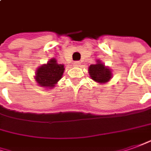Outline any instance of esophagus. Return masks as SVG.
I'll return each instance as SVG.
<instances>
[{
    "mask_svg": "<svg viewBox=\"0 0 151 151\" xmlns=\"http://www.w3.org/2000/svg\"><path fill=\"white\" fill-rule=\"evenodd\" d=\"M73 64H74V66H76V67H80L81 66V63L79 61H76V62L73 63Z\"/></svg>",
    "mask_w": 151,
    "mask_h": 151,
    "instance_id": "1",
    "label": "esophagus"
}]
</instances>
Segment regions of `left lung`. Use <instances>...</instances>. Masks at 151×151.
<instances>
[{
  "label": "left lung",
  "mask_w": 151,
  "mask_h": 151,
  "mask_svg": "<svg viewBox=\"0 0 151 151\" xmlns=\"http://www.w3.org/2000/svg\"><path fill=\"white\" fill-rule=\"evenodd\" d=\"M96 62L95 64H91L88 67L89 76L91 78L100 84L109 82L112 78V71L101 60L97 59Z\"/></svg>",
  "instance_id": "1"
}]
</instances>
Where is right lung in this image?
Instances as JSON below:
<instances>
[{
	"label": "right lung",
	"instance_id": "1",
	"mask_svg": "<svg viewBox=\"0 0 151 151\" xmlns=\"http://www.w3.org/2000/svg\"><path fill=\"white\" fill-rule=\"evenodd\" d=\"M64 69L63 64L58 63L54 58H51L47 63L42 64L37 68L35 75V82L40 87L53 88L62 78Z\"/></svg>",
	"mask_w": 151,
	"mask_h": 151
}]
</instances>
